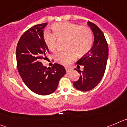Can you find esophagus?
<instances>
[{
  "instance_id": "esophagus-1",
  "label": "esophagus",
  "mask_w": 127,
  "mask_h": 127,
  "mask_svg": "<svg viewBox=\"0 0 127 127\" xmlns=\"http://www.w3.org/2000/svg\"><path fill=\"white\" fill-rule=\"evenodd\" d=\"M65 70H66V72H69L70 70V68H69V67H65Z\"/></svg>"
}]
</instances>
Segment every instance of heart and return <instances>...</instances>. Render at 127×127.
<instances>
[{"mask_svg": "<svg viewBox=\"0 0 127 127\" xmlns=\"http://www.w3.org/2000/svg\"><path fill=\"white\" fill-rule=\"evenodd\" d=\"M55 34L45 32L44 39L50 51L55 52L57 49V39H67L66 48L68 50L61 51L55 55L56 62L64 65H69L77 57V55L83 56L89 52L92 47V32L86 27L70 22H61L52 26Z\"/></svg>", "mask_w": 127, "mask_h": 127, "instance_id": "b5f03b06", "label": "heart"}]
</instances>
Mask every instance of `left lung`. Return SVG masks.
Returning <instances> with one entry per match:
<instances>
[{"label":"left lung","mask_w":127,"mask_h":127,"mask_svg":"<svg viewBox=\"0 0 127 127\" xmlns=\"http://www.w3.org/2000/svg\"><path fill=\"white\" fill-rule=\"evenodd\" d=\"M94 35L92 48L89 52L77 62V67L83 66V70L74 69L80 74L79 80L73 83L78 90L89 91L101 81L105 70L108 58V45L104 33L97 25L88 22Z\"/></svg>","instance_id":"8db88e82"}]
</instances>
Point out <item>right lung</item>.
<instances>
[{
  "mask_svg": "<svg viewBox=\"0 0 127 127\" xmlns=\"http://www.w3.org/2000/svg\"><path fill=\"white\" fill-rule=\"evenodd\" d=\"M47 23L34 25L22 35L18 42L16 56L19 74L24 83L35 94L48 95L57 90L59 81L66 73L64 67L54 64L47 68L41 62L49 52L44 39Z\"/></svg>",
  "mask_w": 127,
  "mask_h": 127,
  "instance_id": "right-lung-1",
  "label": "right lung"
}]
</instances>
